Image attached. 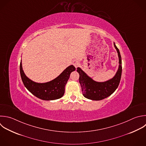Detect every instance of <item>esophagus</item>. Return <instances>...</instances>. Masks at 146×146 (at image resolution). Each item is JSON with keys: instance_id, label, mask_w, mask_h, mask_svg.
Returning a JSON list of instances; mask_svg holds the SVG:
<instances>
[{"instance_id": "1", "label": "esophagus", "mask_w": 146, "mask_h": 146, "mask_svg": "<svg viewBox=\"0 0 146 146\" xmlns=\"http://www.w3.org/2000/svg\"><path fill=\"white\" fill-rule=\"evenodd\" d=\"M72 64H73L76 68H77L78 67H79V66H80V62H79L78 60L75 59V60H74L72 62Z\"/></svg>"}]
</instances>
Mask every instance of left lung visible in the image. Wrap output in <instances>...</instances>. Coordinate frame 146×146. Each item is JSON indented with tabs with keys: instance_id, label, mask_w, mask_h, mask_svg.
<instances>
[{
	"instance_id": "obj_1",
	"label": "left lung",
	"mask_w": 146,
	"mask_h": 146,
	"mask_svg": "<svg viewBox=\"0 0 146 146\" xmlns=\"http://www.w3.org/2000/svg\"><path fill=\"white\" fill-rule=\"evenodd\" d=\"M113 45L118 54L119 65L115 75L112 79L103 82H96L88 76L80 68H77L82 94L85 98L92 100H100L110 96L117 88L121 76V59L119 50L115 43Z\"/></svg>"
}]
</instances>
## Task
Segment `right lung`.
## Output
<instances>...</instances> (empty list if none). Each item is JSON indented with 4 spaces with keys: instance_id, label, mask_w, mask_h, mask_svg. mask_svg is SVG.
<instances>
[{
    "instance_id": "1",
    "label": "right lung",
    "mask_w": 146,
    "mask_h": 146,
    "mask_svg": "<svg viewBox=\"0 0 146 146\" xmlns=\"http://www.w3.org/2000/svg\"><path fill=\"white\" fill-rule=\"evenodd\" d=\"M75 69L73 65H71L54 80L39 83L31 80L26 76L23 70L22 60L20 63V73L25 86L36 97L44 100H52L62 98L64 94L65 86L70 74Z\"/></svg>"
}]
</instances>
